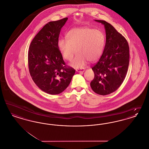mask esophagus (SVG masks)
Instances as JSON below:
<instances>
[{
    "mask_svg": "<svg viewBox=\"0 0 149 149\" xmlns=\"http://www.w3.org/2000/svg\"><path fill=\"white\" fill-rule=\"evenodd\" d=\"M84 69H76V71L78 72H81V73H83L84 71Z\"/></svg>",
    "mask_w": 149,
    "mask_h": 149,
    "instance_id": "1",
    "label": "esophagus"
}]
</instances>
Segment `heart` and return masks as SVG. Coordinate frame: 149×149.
I'll return each mask as SVG.
<instances>
[{
    "mask_svg": "<svg viewBox=\"0 0 149 149\" xmlns=\"http://www.w3.org/2000/svg\"><path fill=\"white\" fill-rule=\"evenodd\" d=\"M66 38H60L57 46L63 57L68 61L72 60L76 51L77 56L70 63L75 68L82 67L87 60L92 62L98 59L106 43L102 32L86 27L71 29Z\"/></svg>",
    "mask_w": 149,
    "mask_h": 149,
    "instance_id": "obj_1",
    "label": "heart"
}]
</instances>
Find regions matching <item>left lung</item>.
<instances>
[{
    "label": "left lung",
    "instance_id": "left-lung-1",
    "mask_svg": "<svg viewBox=\"0 0 149 149\" xmlns=\"http://www.w3.org/2000/svg\"><path fill=\"white\" fill-rule=\"evenodd\" d=\"M104 26L106 41L103 54L93 67L94 78L91 83L93 91L106 95L115 92L122 84L127 74L129 46L126 38L108 22L95 20Z\"/></svg>",
    "mask_w": 149,
    "mask_h": 149
}]
</instances>
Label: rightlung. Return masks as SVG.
Here are the masks:
<instances>
[{
	"label": "right lung",
	"instance_id": "add662e5",
	"mask_svg": "<svg viewBox=\"0 0 149 149\" xmlns=\"http://www.w3.org/2000/svg\"><path fill=\"white\" fill-rule=\"evenodd\" d=\"M68 19L47 23L29 47L28 63L32 79L41 90L52 95L65 90L75 72L73 68L65 65L57 46L61 29Z\"/></svg>",
	"mask_w": 149,
	"mask_h": 149
}]
</instances>
